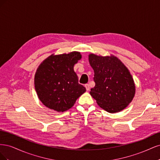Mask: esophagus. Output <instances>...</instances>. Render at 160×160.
Wrapping results in <instances>:
<instances>
[{"instance_id":"obj_1","label":"esophagus","mask_w":160,"mask_h":160,"mask_svg":"<svg viewBox=\"0 0 160 160\" xmlns=\"http://www.w3.org/2000/svg\"><path fill=\"white\" fill-rule=\"evenodd\" d=\"M85 88H86V90H87V91H89V90L90 89V87H89V84H85Z\"/></svg>"}]
</instances>
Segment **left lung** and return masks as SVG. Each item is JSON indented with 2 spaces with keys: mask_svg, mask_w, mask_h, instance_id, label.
<instances>
[{
  "mask_svg": "<svg viewBox=\"0 0 160 160\" xmlns=\"http://www.w3.org/2000/svg\"><path fill=\"white\" fill-rule=\"evenodd\" d=\"M95 85L90 95L109 113L119 112L132 102L135 85L130 72L117 57L89 55Z\"/></svg>",
  "mask_w": 160,
  "mask_h": 160,
  "instance_id": "left-lung-1",
  "label": "left lung"
}]
</instances>
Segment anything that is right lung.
Masks as SVG:
<instances>
[{"instance_id": "right-lung-1", "label": "right lung", "mask_w": 160, "mask_h": 160, "mask_svg": "<svg viewBox=\"0 0 160 160\" xmlns=\"http://www.w3.org/2000/svg\"><path fill=\"white\" fill-rule=\"evenodd\" d=\"M81 57L77 51L52 54L38 66L35 75V88L38 99L47 108L63 112L71 108L86 91L78 83L73 69Z\"/></svg>"}]
</instances>
